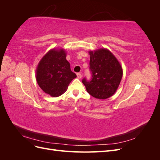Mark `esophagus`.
<instances>
[{
  "mask_svg": "<svg viewBox=\"0 0 160 160\" xmlns=\"http://www.w3.org/2000/svg\"><path fill=\"white\" fill-rule=\"evenodd\" d=\"M77 78L78 79H81V77H82V75H81V73H77Z\"/></svg>",
  "mask_w": 160,
  "mask_h": 160,
  "instance_id": "esophagus-1",
  "label": "esophagus"
}]
</instances>
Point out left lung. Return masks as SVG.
<instances>
[{
	"mask_svg": "<svg viewBox=\"0 0 160 160\" xmlns=\"http://www.w3.org/2000/svg\"><path fill=\"white\" fill-rule=\"evenodd\" d=\"M89 53L92 78L90 81L84 78L82 83L87 91L93 98L108 99L118 89L123 76L122 65L113 53L107 49L101 48L90 51Z\"/></svg>",
	"mask_w": 160,
	"mask_h": 160,
	"instance_id": "1",
	"label": "left lung"
}]
</instances>
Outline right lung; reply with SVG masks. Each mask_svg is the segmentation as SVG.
I'll use <instances>...</instances> for the list:
<instances>
[{"mask_svg":"<svg viewBox=\"0 0 160 160\" xmlns=\"http://www.w3.org/2000/svg\"><path fill=\"white\" fill-rule=\"evenodd\" d=\"M63 49H52L48 51L38 62L36 79L45 93L57 98L67 91L71 81L77 75L72 72L66 59Z\"/></svg>","mask_w":160,"mask_h":160,"instance_id":"add662e5","label":"right lung"}]
</instances>
